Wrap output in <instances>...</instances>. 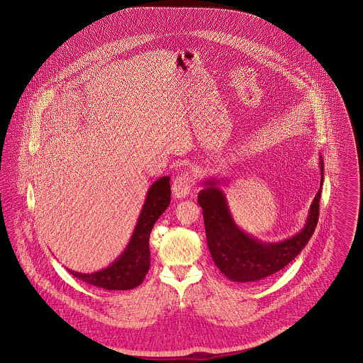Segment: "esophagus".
Instances as JSON below:
<instances>
[{"instance_id": "34e87169", "label": "esophagus", "mask_w": 363, "mask_h": 363, "mask_svg": "<svg viewBox=\"0 0 363 363\" xmlns=\"http://www.w3.org/2000/svg\"><path fill=\"white\" fill-rule=\"evenodd\" d=\"M193 184H194V183H193L190 174H187V173L179 174V176L173 180V184H172L173 196H174L176 199H186V197L191 193Z\"/></svg>"}]
</instances>
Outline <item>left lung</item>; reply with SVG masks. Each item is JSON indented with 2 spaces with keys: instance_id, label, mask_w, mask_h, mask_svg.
I'll return each mask as SVG.
<instances>
[{
  "instance_id": "1",
  "label": "left lung",
  "mask_w": 363,
  "mask_h": 363,
  "mask_svg": "<svg viewBox=\"0 0 363 363\" xmlns=\"http://www.w3.org/2000/svg\"><path fill=\"white\" fill-rule=\"evenodd\" d=\"M320 170V189L311 201L303 228L296 235L272 243L259 240L236 225L218 177L203 180L204 189L199 193V204L203 208L208 249L215 265L229 281L239 284L262 281L286 267L303 250L318 220V203L324 179L321 155Z\"/></svg>"
}]
</instances>
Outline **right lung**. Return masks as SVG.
Masks as SVG:
<instances>
[{
    "mask_svg": "<svg viewBox=\"0 0 363 363\" xmlns=\"http://www.w3.org/2000/svg\"><path fill=\"white\" fill-rule=\"evenodd\" d=\"M169 204L170 177L163 176L154 182L148 189L137 225L123 253L104 269L82 274L67 268L68 272L84 282L107 291H127L141 285L151 265V230Z\"/></svg>",
    "mask_w": 363,
    "mask_h": 363,
    "instance_id": "obj_1",
    "label": "right lung"
}]
</instances>
